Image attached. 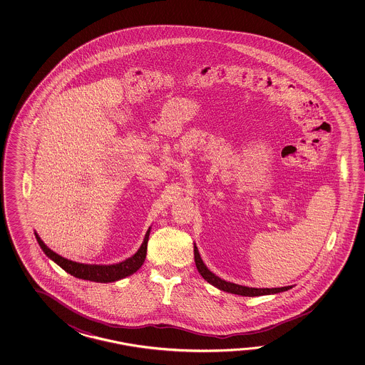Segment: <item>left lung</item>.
I'll use <instances>...</instances> for the list:
<instances>
[{
  "label": "left lung",
  "mask_w": 365,
  "mask_h": 365,
  "mask_svg": "<svg viewBox=\"0 0 365 365\" xmlns=\"http://www.w3.org/2000/svg\"><path fill=\"white\" fill-rule=\"evenodd\" d=\"M194 261H195V266H197V270L201 274L202 278L205 280H207L210 284H212L214 287L219 288L222 291L225 292H230V294H235V295L241 296H262V295H272V294H279L283 291H287L289 289L291 286L287 287L280 288H252L245 287V286H240V284H235V283H230V282H225V280L220 279L219 277H217L215 274L210 272L209 269L205 266L203 261L201 259V256L198 253V249L194 245Z\"/></svg>",
  "instance_id": "left-lung-1"
}]
</instances>
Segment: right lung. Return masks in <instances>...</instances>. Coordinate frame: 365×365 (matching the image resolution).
Here are the masks:
<instances>
[{
	"mask_svg": "<svg viewBox=\"0 0 365 365\" xmlns=\"http://www.w3.org/2000/svg\"><path fill=\"white\" fill-rule=\"evenodd\" d=\"M148 236H150V228L146 232L145 240L142 242L138 252L130 258L116 264H86L73 262L70 259L58 256L53 250L48 248L38 235H36V240L39 242L40 248L43 249V252L65 272H69L70 275L79 279L109 283V282H115V280L123 279L125 277H129L140 269L145 262L146 253H148Z\"/></svg>",
	"mask_w": 365,
	"mask_h": 365,
	"instance_id": "1",
	"label": "right lung"
}]
</instances>
